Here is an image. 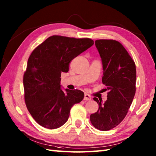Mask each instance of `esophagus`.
I'll use <instances>...</instances> for the list:
<instances>
[{
	"label": "esophagus",
	"instance_id": "34e87169",
	"mask_svg": "<svg viewBox=\"0 0 156 156\" xmlns=\"http://www.w3.org/2000/svg\"><path fill=\"white\" fill-rule=\"evenodd\" d=\"M84 101H90L91 100V97L88 94H85L84 97Z\"/></svg>",
	"mask_w": 156,
	"mask_h": 156
}]
</instances>
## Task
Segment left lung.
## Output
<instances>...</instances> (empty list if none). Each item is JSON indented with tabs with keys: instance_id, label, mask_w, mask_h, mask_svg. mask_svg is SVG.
Listing matches in <instances>:
<instances>
[{
	"instance_id": "obj_1",
	"label": "left lung",
	"mask_w": 156,
	"mask_h": 156,
	"mask_svg": "<svg viewBox=\"0 0 156 156\" xmlns=\"http://www.w3.org/2000/svg\"><path fill=\"white\" fill-rule=\"evenodd\" d=\"M100 54L103 76L102 81L108 90L107 100L93 99L98 110L90 115L91 123L101 131H108L120 123L127 115L135 94L136 68L133 59L123 46L112 39L95 41Z\"/></svg>"
}]
</instances>
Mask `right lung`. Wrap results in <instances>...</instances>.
Here are the masks:
<instances>
[{"instance_id": "add662e5", "label": "right lung", "mask_w": 156, "mask_h": 156, "mask_svg": "<svg viewBox=\"0 0 156 156\" xmlns=\"http://www.w3.org/2000/svg\"><path fill=\"white\" fill-rule=\"evenodd\" d=\"M93 44L89 38L53 35L33 51L23 85L26 106L39 125L49 129L60 127L68 121L72 106L83 100L80 90H63L60 77L62 72H68L69 62Z\"/></svg>"}]
</instances>
